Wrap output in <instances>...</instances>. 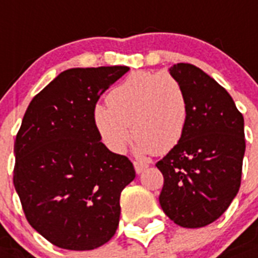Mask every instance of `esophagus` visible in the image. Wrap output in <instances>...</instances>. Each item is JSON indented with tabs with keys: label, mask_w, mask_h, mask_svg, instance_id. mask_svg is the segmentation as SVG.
Returning a JSON list of instances; mask_svg holds the SVG:
<instances>
[{
	"label": "esophagus",
	"mask_w": 258,
	"mask_h": 258,
	"mask_svg": "<svg viewBox=\"0 0 258 258\" xmlns=\"http://www.w3.org/2000/svg\"><path fill=\"white\" fill-rule=\"evenodd\" d=\"M134 167H135L136 173H142V172H143V171H144V169L147 168L148 165L146 164V163L138 162V160H136V162H134Z\"/></svg>",
	"instance_id": "obj_1"
}]
</instances>
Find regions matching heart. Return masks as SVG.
<instances>
[{
    "label": "heart",
    "mask_w": 258,
    "mask_h": 258,
    "mask_svg": "<svg viewBox=\"0 0 258 258\" xmlns=\"http://www.w3.org/2000/svg\"><path fill=\"white\" fill-rule=\"evenodd\" d=\"M188 116L187 93L169 73H131L94 108L102 142L115 154L124 152L131 131L138 154H167L183 139Z\"/></svg>",
    "instance_id": "1"
}]
</instances>
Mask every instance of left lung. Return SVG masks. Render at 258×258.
Here are the masks:
<instances>
[{"label":"left lung","instance_id":"left-lung-1","mask_svg":"<svg viewBox=\"0 0 258 258\" xmlns=\"http://www.w3.org/2000/svg\"><path fill=\"white\" fill-rule=\"evenodd\" d=\"M169 74L187 93L189 116L183 139L156 163L164 177L159 202L175 224L202 228L219 219L240 189L244 118L227 90L194 64H173Z\"/></svg>","mask_w":258,"mask_h":258}]
</instances>
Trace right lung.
Here are the masks:
<instances>
[{
	"label": "right lung",
	"instance_id": "right-lung-1",
	"mask_svg": "<svg viewBox=\"0 0 258 258\" xmlns=\"http://www.w3.org/2000/svg\"><path fill=\"white\" fill-rule=\"evenodd\" d=\"M128 70L69 69L24 115L14 142V188L29 224L58 248L91 250L116 232L120 194L135 169L100 142L94 108Z\"/></svg>",
	"mask_w": 258,
	"mask_h": 258
}]
</instances>
